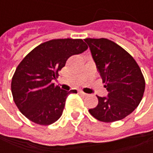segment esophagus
I'll return each mask as SVG.
<instances>
[{
    "instance_id": "esophagus-1",
    "label": "esophagus",
    "mask_w": 153,
    "mask_h": 153,
    "mask_svg": "<svg viewBox=\"0 0 153 153\" xmlns=\"http://www.w3.org/2000/svg\"><path fill=\"white\" fill-rule=\"evenodd\" d=\"M79 93H80V94H82L83 96H88V94L84 93V92H83V91H79Z\"/></svg>"
}]
</instances>
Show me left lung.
Returning <instances> with one entry per match:
<instances>
[{"mask_svg": "<svg viewBox=\"0 0 153 153\" xmlns=\"http://www.w3.org/2000/svg\"><path fill=\"white\" fill-rule=\"evenodd\" d=\"M108 97H97L98 104L89 113L100 121L120 120L141 102L145 79L130 54L107 38H86Z\"/></svg>", "mask_w": 153, "mask_h": 153, "instance_id": "8db88e82", "label": "left lung"}]
</instances>
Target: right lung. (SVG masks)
Segmentation results:
<instances>
[{
    "label": "right lung",
    "instance_id": "add662e5",
    "mask_svg": "<svg viewBox=\"0 0 153 153\" xmlns=\"http://www.w3.org/2000/svg\"><path fill=\"white\" fill-rule=\"evenodd\" d=\"M88 49L82 39H52L41 43L22 60L11 80L13 99L20 112L41 125L56 122L70 93L51 83L66 60Z\"/></svg>",
    "mask_w": 153,
    "mask_h": 153
}]
</instances>
